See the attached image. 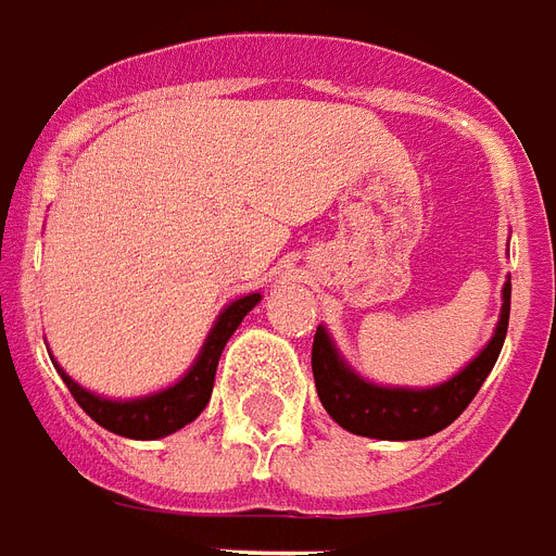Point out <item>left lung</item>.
Returning a JSON list of instances; mask_svg holds the SVG:
<instances>
[{"label":"left lung","mask_w":556,"mask_h":556,"mask_svg":"<svg viewBox=\"0 0 556 556\" xmlns=\"http://www.w3.org/2000/svg\"><path fill=\"white\" fill-rule=\"evenodd\" d=\"M509 293H513V283H504L501 319L485 350L453 379L435 388H420V391L364 382L362 376L340 358L328 331L319 326L314 334V350H311L319 403L326 406L331 420H338L340 427L364 439L415 441L435 435L468 408L477 391L483 388L485 376L492 372L504 346L506 326H509Z\"/></svg>","instance_id":"8db88e82"}]
</instances>
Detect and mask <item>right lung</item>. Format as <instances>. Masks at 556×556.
Here are the masks:
<instances>
[{"mask_svg": "<svg viewBox=\"0 0 556 556\" xmlns=\"http://www.w3.org/2000/svg\"><path fill=\"white\" fill-rule=\"evenodd\" d=\"M257 302H261V293H249L237 299V302H230L218 314L216 326L210 328L204 350L198 352V358L189 367V372H186L180 382L165 388L160 394L141 396V400H106V396H97L91 391H85L83 384L73 382L59 364H55V370L62 372V379L67 384V391L73 394V400L83 406L85 415L97 420L103 429L115 432V435H124V439H165V435H172L177 429H184L186 424H192L194 417L204 412V406L210 403V394H213L222 350H225L230 334L237 331L242 317Z\"/></svg>", "mask_w": 556, "mask_h": 556, "instance_id": "right-lung-1", "label": "right lung"}]
</instances>
